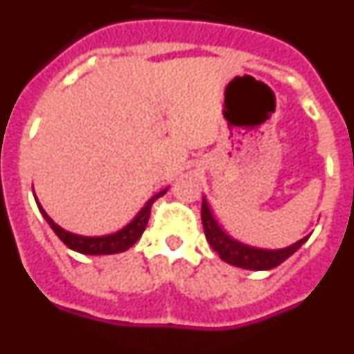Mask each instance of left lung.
I'll return each instance as SVG.
<instances>
[{"label":"left lung","instance_id":"obj_1","mask_svg":"<svg viewBox=\"0 0 354 354\" xmlns=\"http://www.w3.org/2000/svg\"><path fill=\"white\" fill-rule=\"evenodd\" d=\"M202 223H204V232L207 237V243L212 246L221 261L228 262V264L243 268V270H253V271H264L273 270L277 266L282 264L283 261L292 255L294 252H298L301 245L310 236L303 237L298 243L287 246L282 250H262L253 248V246L243 245L239 241L232 239L230 236L223 232L220 225L216 223L214 216H212L211 209H209L205 198L202 200Z\"/></svg>","mask_w":354,"mask_h":354}]
</instances>
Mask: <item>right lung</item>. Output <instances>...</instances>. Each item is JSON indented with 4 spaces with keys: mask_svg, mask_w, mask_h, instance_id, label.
I'll return each instance as SVG.
<instances>
[{
    "mask_svg": "<svg viewBox=\"0 0 354 354\" xmlns=\"http://www.w3.org/2000/svg\"><path fill=\"white\" fill-rule=\"evenodd\" d=\"M165 193H167V189H162V192H159L158 195L152 196V198L145 204V207L136 214V218H134L129 225H126V227L122 228V230H118V232L115 234H108V236H101V237H86V236H77V234L67 232V230L58 227V225H56L55 221L46 214V211H44L42 205H40L39 202H37V205H39L40 212H42V216L46 218V221L51 225V228L55 230L56 236L60 237V239L64 241V245H67L71 250L84 253V255H111V253L126 252V250H129L131 246H133L140 237H142L143 230H145L147 227V221H149L150 218V207H152V204H154L156 200H158L159 196L165 195Z\"/></svg>",
    "mask_w": 354,
    "mask_h": 354,
    "instance_id": "right-lung-1",
    "label": "right lung"
}]
</instances>
